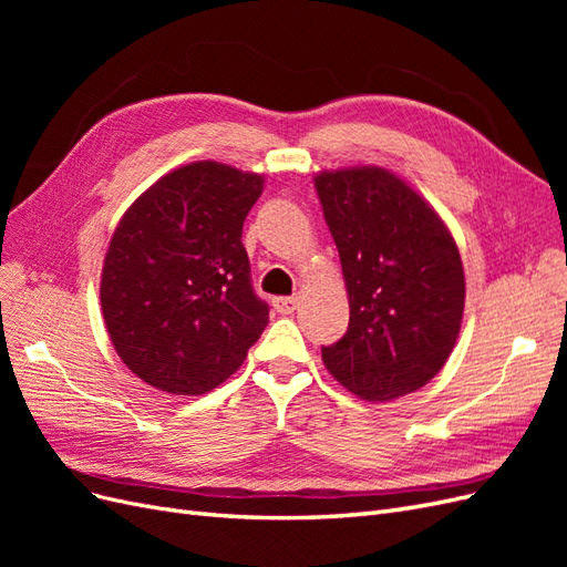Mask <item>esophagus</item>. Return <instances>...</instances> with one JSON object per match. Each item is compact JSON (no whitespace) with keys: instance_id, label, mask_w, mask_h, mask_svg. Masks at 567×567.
<instances>
[{"instance_id":"esophagus-1","label":"esophagus","mask_w":567,"mask_h":567,"mask_svg":"<svg viewBox=\"0 0 567 567\" xmlns=\"http://www.w3.org/2000/svg\"><path fill=\"white\" fill-rule=\"evenodd\" d=\"M300 298L298 296H290V298H274V310L279 315H293L298 310Z\"/></svg>"}]
</instances>
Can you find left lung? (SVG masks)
I'll return each instance as SVG.
<instances>
[{
  "instance_id": "8db88e82",
  "label": "left lung",
  "mask_w": 567,
  "mask_h": 567,
  "mask_svg": "<svg viewBox=\"0 0 567 567\" xmlns=\"http://www.w3.org/2000/svg\"><path fill=\"white\" fill-rule=\"evenodd\" d=\"M350 298L348 331L321 359L369 402L423 388L447 362L466 279L447 225L404 179L364 165L315 177Z\"/></svg>"
}]
</instances>
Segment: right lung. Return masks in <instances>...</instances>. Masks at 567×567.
Returning <instances> with one entry per match:
<instances>
[{"instance_id": "obj_1", "label": "right lung", "mask_w": 567, "mask_h": 567, "mask_svg": "<svg viewBox=\"0 0 567 567\" xmlns=\"http://www.w3.org/2000/svg\"><path fill=\"white\" fill-rule=\"evenodd\" d=\"M262 175L198 161L161 177L117 221L101 271V310L125 367L169 394L225 383L262 336L244 221Z\"/></svg>"}]
</instances>
